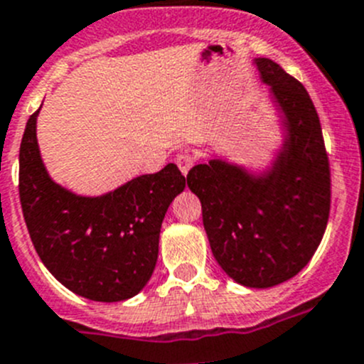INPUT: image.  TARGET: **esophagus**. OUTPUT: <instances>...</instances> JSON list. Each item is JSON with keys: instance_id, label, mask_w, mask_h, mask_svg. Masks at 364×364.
I'll use <instances>...</instances> for the list:
<instances>
[{"instance_id": "34e87169", "label": "esophagus", "mask_w": 364, "mask_h": 364, "mask_svg": "<svg viewBox=\"0 0 364 364\" xmlns=\"http://www.w3.org/2000/svg\"><path fill=\"white\" fill-rule=\"evenodd\" d=\"M193 164H195V157H193L191 154H188V151H182V154H178V157H176V166H178V169L184 173V175H188V171L193 168Z\"/></svg>"}]
</instances>
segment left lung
<instances>
[{
  "instance_id": "left-lung-1",
  "label": "left lung",
  "mask_w": 364,
  "mask_h": 364,
  "mask_svg": "<svg viewBox=\"0 0 364 364\" xmlns=\"http://www.w3.org/2000/svg\"><path fill=\"white\" fill-rule=\"evenodd\" d=\"M282 117V148L254 175L210 159L189 171L218 264L247 288H272L295 277L316 252L331 210V168L321 124L306 87L269 58H255Z\"/></svg>"
}]
</instances>
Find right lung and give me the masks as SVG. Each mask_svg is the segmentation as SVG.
I'll use <instances>...</instances> for the list:
<instances>
[{
	"label": "right lung",
	"mask_w": 364,
	"mask_h": 364,
	"mask_svg": "<svg viewBox=\"0 0 364 364\" xmlns=\"http://www.w3.org/2000/svg\"><path fill=\"white\" fill-rule=\"evenodd\" d=\"M30 116L19 150V198L30 237L51 275L76 295L119 302L146 286L164 214L184 191L175 164L128 180L102 196H80L48 175Z\"/></svg>",
	"instance_id": "obj_1"
}]
</instances>
